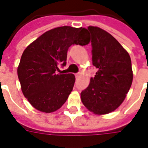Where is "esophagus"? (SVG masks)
I'll use <instances>...</instances> for the list:
<instances>
[{"mask_svg": "<svg viewBox=\"0 0 148 148\" xmlns=\"http://www.w3.org/2000/svg\"><path fill=\"white\" fill-rule=\"evenodd\" d=\"M81 74H81V73H77V74H75V77H76V78L77 79L79 78V77L81 76Z\"/></svg>", "mask_w": 148, "mask_h": 148, "instance_id": "esophagus-1", "label": "esophagus"}]
</instances>
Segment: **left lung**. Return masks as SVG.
Segmentation results:
<instances>
[{
  "label": "left lung",
  "instance_id": "1",
  "mask_svg": "<svg viewBox=\"0 0 148 148\" xmlns=\"http://www.w3.org/2000/svg\"><path fill=\"white\" fill-rule=\"evenodd\" d=\"M92 36V64L98 71L81 93L82 103L95 114L112 112L122 104L133 82L129 53L112 35L89 26Z\"/></svg>",
  "mask_w": 148,
  "mask_h": 148
}]
</instances>
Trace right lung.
<instances>
[{
    "instance_id": "right-lung-1",
    "label": "right lung",
    "mask_w": 148,
    "mask_h": 148,
    "mask_svg": "<svg viewBox=\"0 0 148 148\" xmlns=\"http://www.w3.org/2000/svg\"><path fill=\"white\" fill-rule=\"evenodd\" d=\"M84 28L57 27L46 32L24 50L18 67L22 93L39 111L53 112L65 103L74 88L73 74H59L72 45L89 43Z\"/></svg>"
}]
</instances>
